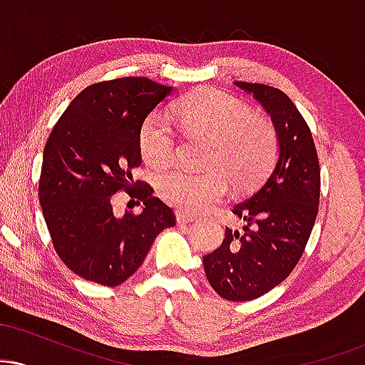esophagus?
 Listing matches in <instances>:
<instances>
[{"label":"esophagus","instance_id":"1","mask_svg":"<svg viewBox=\"0 0 365 365\" xmlns=\"http://www.w3.org/2000/svg\"><path fill=\"white\" fill-rule=\"evenodd\" d=\"M194 221V216L187 215V212H182V211H177V223L178 225H188Z\"/></svg>","mask_w":365,"mask_h":365}]
</instances>
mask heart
<instances>
[{
    "label": "heart",
    "mask_w": 365,
    "mask_h": 365,
    "mask_svg": "<svg viewBox=\"0 0 365 365\" xmlns=\"http://www.w3.org/2000/svg\"><path fill=\"white\" fill-rule=\"evenodd\" d=\"M173 113L188 139H209L206 170L177 168L158 178L159 195L173 207L206 211L225 199L228 180L237 190H249L273 168L279 150L276 128L235 96L200 91L182 99ZM139 148L148 165L170 166L178 156L177 130L161 113H150L140 125Z\"/></svg>",
    "instance_id": "obj_1"
}]
</instances>
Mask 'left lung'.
Listing matches in <instances>:
<instances>
[{"label":"left lung","instance_id":"obj_1","mask_svg":"<svg viewBox=\"0 0 365 365\" xmlns=\"http://www.w3.org/2000/svg\"><path fill=\"white\" fill-rule=\"evenodd\" d=\"M271 115L279 142L274 170L233 206L244 228H226L221 247L204 255L207 282L225 300L245 302L273 290L302 257L319 209L321 168L307 121L283 91L235 82Z\"/></svg>","mask_w":365,"mask_h":365}]
</instances>
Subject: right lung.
I'll use <instances>...</instances> for the list:
<instances>
[{
  "label": "right lung",
  "instance_id": "right-lung-1",
  "mask_svg": "<svg viewBox=\"0 0 365 365\" xmlns=\"http://www.w3.org/2000/svg\"><path fill=\"white\" fill-rule=\"evenodd\" d=\"M171 89L145 77L92 83L49 133L39 202L56 254L87 282L118 287L139 269L159 233L177 223L154 188L132 178L142 161V121ZM121 190L143 202L140 215H112V195Z\"/></svg>",
  "mask_w": 365,
  "mask_h": 365
}]
</instances>
